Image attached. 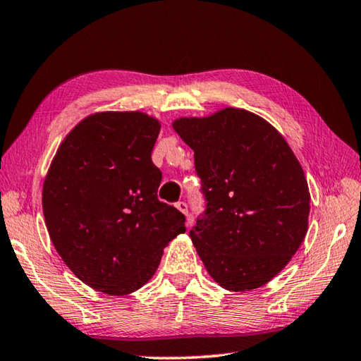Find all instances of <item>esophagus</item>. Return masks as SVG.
Listing matches in <instances>:
<instances>
[{
	"label": "esophagus",
	"mask_w": 361,
	"mask_h": 361,
	"mask_svg": "<svg viewBox=\"0 0 361 361\" xmlns=\"http://www.w3.org/2000/svg\"><path fill=\"white\" fill-rule=\"evenodd\" d=\"M176 209H178L179 212H182V213H183V215H185V216H187V221H185V226H187V227H190V226H191V223H193V221H191V219H190V215H188V205H187V202H183V201H179L178 204H176Z\"/></svg>",
	"instance_id": "34e87169"
}]
</instances>
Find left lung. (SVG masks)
Returning <instances> with one entry per match:
<instances>
[{
	"instance_id": "1",
	"label": "left lung",
	"mask_w": 361,
	"mask_h": 361,
	"mask_svg": "<svg viewBox=\"0 0 361 361\" xmlns=\"http://www.w3.org/2000/svg\"><path fill=\"white\" fill-rule=\"evenodd\" d=\"M173 129L195 151L207 200L190 237L205 269L229 291H251L288 264L304 241L310 191L273 124L245 109L182 116Z\"/></svg>"
}]
</instances>
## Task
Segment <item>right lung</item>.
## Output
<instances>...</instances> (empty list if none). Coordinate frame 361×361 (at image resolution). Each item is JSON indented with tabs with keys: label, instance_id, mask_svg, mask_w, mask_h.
<instances>
[{
	"label": "right lung",
	"instance_id": "add662e5",
	"mask_svg": "<svg viewBox=\"0 0 361 361\" xmlns=\"http://www.w3.org/2000/svg\"><path fill=\"white\" fill-rule=\"evenodd\" d=\"M160 121L145 112H97L57 148L42 190L47 229L79 281L110 296L137 291L159 268L185 216L160 202L151 152Z\"/></svg>",
	"mask_w": 361,
	"mask_h": 361
}]
</instances>
